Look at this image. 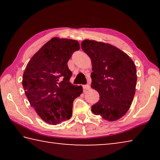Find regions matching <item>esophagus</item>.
Segmentation results:
<instances>
[{
    "label": "esophagus",
    "instance_id": "1",
    "mask_svg": "<svg viewBox=\"0 0 160 160\" xmlns=\"http://www.w3.org/2000/svg\"><path fill=\"white\" fill-rule=\"evenodd\" d=\"M90 89V85H83V90L84 91H87V90H89Z\"/></svg>",
    "mask_w": 160,
    "mask_h": 160
}]
</instances>
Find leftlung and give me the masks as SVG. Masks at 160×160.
Wrapping results in <instances>:
<instances>
[{
	"label": "left lung",
	"mask_w": 160,
	"mask_h": 160,
	"mask_svg": "<svg viewBox=\"0 0 160 160\" xmlns=\"http://www.w3.org/2000/svg\"><path fill=\"white\" fill-rule=\"evenodd\" d=\"M81 47L92 64L91 88L99 94L92 112L107 121L118 120L128 112L135 95L137 74L133 61L109 44L86 39Z\"/></svg>",
	"instance_id": "1"
}]
</instances>
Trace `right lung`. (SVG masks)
I'll use <instances>...</instances> for the list:
<instances>
[{"label": "right lung", "instance_id": "obj_1", "mask_svg": "<svg viewBox=\"0 0 160 160\" xmlns=\"http://www.w3.org/2000/svg\"><path fill=\"white\" fill-rule=\"evenodd\" d=\"M80 49L76 40L52 38L32 56L23 74L22 86L31 107L48 124L56 125L72 116L74 99L82 86L70 82L68 61Z\"/></svg>", "mask_w": 160, "mask_h": 160}]
</instances>
